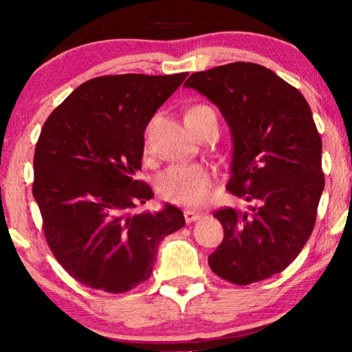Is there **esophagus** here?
Masks as SVG:
<instances>
[{"mask_svg":"<svg viewBox=\"0 0 352 352\" xmlns=\"http://www.w3.org/2000/svg\"><path fill=\"white\" fill-rule=\"evenodd\" d=\"M201 216H204V214L199 213V211H194V210H186L184 211V219H186L187 224L194 223V221H199Z\"/></svg>","mask_w":352,"mask_h":352,"instance_id":"34e87169","label":"esophagus"}]
</instances>
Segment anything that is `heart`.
Returning <instances> with one entry per match:
<instances>
[{
	"label": "heart",
	"mask_w": 352,
	"mask_h": 352,
	"mask_svg": "<svg viewBox=\"0 0 352 352\" xmlns=\"http://www.w3.org/2000/svg\"><path fill=\"white\" fill-rule=\"evenodd\" d=\"M157 190L165 201L199 206L211 195V176L197 165H173L158 176Z\"/></svg>",
	"instance_id": "1"
}]
</instances>
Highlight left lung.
<instances>
[{"label": "left lung", "instance_id": "obj_1", "mask_svg": "<svg viewBox=\"0 0 352 352\" xmlns=\"http://www.w3.org/2000/svg\"><path fill=\"white\" fill-rule=\"evenodd\" d=\"M218 105L232 133L228 190L252 201L213 214L224 239L208 256L235 285L264 280L293 263L311 237L325 186L322 139L302 94L266 67L232 62L184 83Z\"/></svg>", "mask_w": 352, "mask_h": 352}]
</instances>
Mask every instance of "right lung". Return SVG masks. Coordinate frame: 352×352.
Masks as SVG:
<instances>
[{"mask_svg": "<svg viewBox=\"0 0 352 352\" xmlns=\"http://www.w3.org/2000/svg\"><path fill=\"white\" fill-rule=\"evenodd\" d=\"M189 74L105 75L80 85L43 124L33 197L52 254L75 280L124 293L151 277L158 245L186 224L179 208L131 214L153 197L138 181L144 131Z\"/></svg>", "mask_w": 352, "mask_h": 352, "instance_id": "add662e5", "label": "right lung"}]
</instances>
